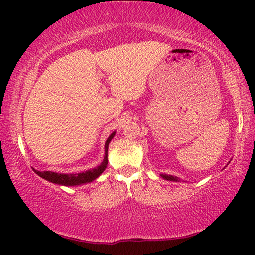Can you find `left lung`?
I'll list each match as a JSON object with an SVG mask.
<instances>
[{
    "label": "left lung",
    "instance_id": "8db88e82",
    "mask_svg": "<svg viewBox=\"0 0 255 255\" xmlns=\"http://www.w3.org/2000/svg\"><path fill=\"white\" fill-rule=\"evenodd\" d=\"M116 134V131L113 132L109 137H108L106 145H104V159L103 161L100 163V166H97L96 168L89 169L87 172L78 173V174H64V173H55L51 172V170H44V172H37L41 179L48 181L58 186H67V187H75V186H81V184H86L89 182H93L94 180H96L101 174H102L107 168L108 165V147H109L110 141L113 140V138Z\"/></svg>",
    "mask_w": 255,
    "mask_h": 255
}]
</instances>
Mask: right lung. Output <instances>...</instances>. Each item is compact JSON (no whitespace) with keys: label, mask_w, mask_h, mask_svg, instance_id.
Here are the masks:
<instances>
[{"label":"right lung","mask_w":255,"mask_h":255,"mask_svg":"<svg viewBox=\"0 0 255 255\" xmlns=\"http://www.w3.org/2000/svg\"><path fill=\"white\" fill-rule=\"evenodd\" d=\"M161 177L162 179H165V180H168V181H175V182H179V179H177V177L175 176H172V175H161Z\"/></svg>","instance_id":"obj_1"}]
</instances>
